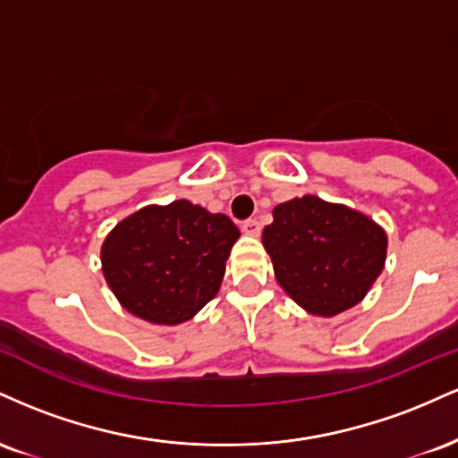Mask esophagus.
Masks as SVG:
<instances>
[{
    "label": "esophagus",
    "instance_id": "1",
    "mask_svg": "<svg viewBox=\"0 0 458 458\" xmlns=\"http://www.w3.org/2000/svg\"><path fill=\"white\" fill-rule=\"evenodd\" d=\"M260 230H262V225H260L259 219H245V222H243V233L245 234L259 236Z\"/></svg>",
    "mask_w": 458,
    "mask_h": 458
}]
</instances>
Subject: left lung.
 <instances>
[{
    "label": "left lung",
    "mask_w": 458,
    "mask_h": 458,
    "mask_svg": "<svg viewBox=\"0 0 458 458\" xmlns=\"http://www.w3.org/2000/svg\"><path fill=\"white\" fill-rule=\"evenodd\" d=\"M262 245L276 280L299 306L335 317L360 303L379 277L387 236L353 208L303 196L273 208Z\"/></svg>",
    "instance_id": "8db88e82"
}]
</instances>
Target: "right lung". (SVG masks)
Masks as SVG:
<instances>
[{
    "label": "right lung",
    "mask_w": 458,
    "mask_h": 458,
    "mask_svg": "<svg viewBox=\"0 0 458 458\" xmlns=\"http://www.w3.org/2000/svg\"><path fill=\"white\" fill-rule=\"evenodd\" d=\"M239 228L222 213L189 199L146 207L105 239V280L135 317L185 323L217 295Z\"/></svg>",
    "instance_id": "1"
}]
</instances>
